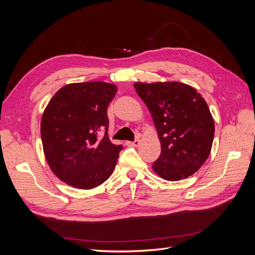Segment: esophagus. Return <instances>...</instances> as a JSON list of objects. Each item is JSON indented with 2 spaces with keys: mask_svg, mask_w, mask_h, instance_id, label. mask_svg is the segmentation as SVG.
Wrapping results in <instances>:
<instances>
[{
  "mask_svg": "<svg viewBox=\"0 0 255 255\" xmlns=\"http://www.w3.org/2000/svg\"><path fill=\"white\" fill-rule=\"evenodd\" d=\"M139 143H140L139 138H137V139H135L134 141H128L127 142L128 145H132V146H138V145H139Z\"/></svg>",
  "mask_w": 255,
  "mask_h": 255,
  "instance_id": "34e87169",
  "label": "esophagus"
}]
</instances>
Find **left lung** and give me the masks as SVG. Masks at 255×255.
Here are the masks:
<instances>
[{
  "label": "left lung",
  "instance_id": "obj_1",
  "mask_svg": "<svg viewBox=\"0 0 255 255\" xmlns=\"http://www.w3.org/2000/svg\"><path fill=\"white\" fill-rule=\"evenodd\" d=\"M137 95L151 113L161 145L152 165L167 181H180L197 172L212 150L215 123L202 96L179 82L135 83Z\"/></svg>",
  "mask_w": 255,
  "mask_h": 255
}]
</instances>
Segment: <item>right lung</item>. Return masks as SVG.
I'll list each match as a JSON object with an SVG mask.
<instances>
[{
  "label": "right lung",
  "instance_id": "1",
  "mask_svg": "<svg viewBox=\"0 0 255 255\" xmlns=\"http://www.w3.org/2000/svg\"><path fill=\"white\" fill-rule=\"evenodd\" d=\"M116 92L117 86L105 82L72 83L45 107L40 123L44 156L53 173L69 186L95 188L114 171L122 145L109 138L107 106Z\"/></svg>",
  "mask_w": 255,
  "mask_h": 255
}]
</instances>
